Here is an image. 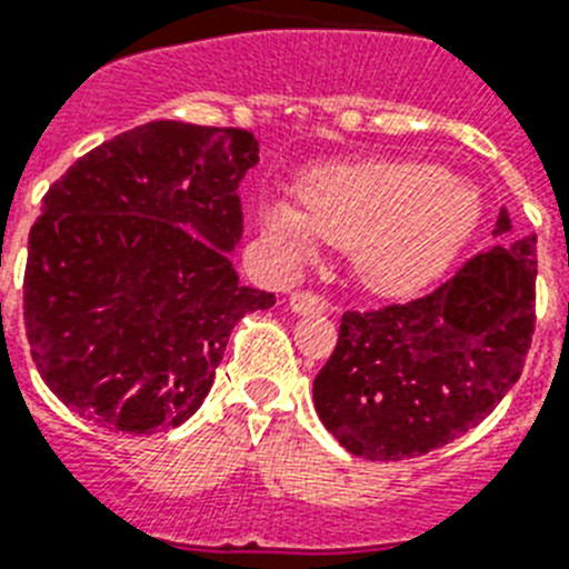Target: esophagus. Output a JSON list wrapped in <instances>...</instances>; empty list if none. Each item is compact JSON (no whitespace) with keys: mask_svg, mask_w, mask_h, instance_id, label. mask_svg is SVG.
Segmentation results:
<instances>
[{"mask_svg":"<svg viewBox=\"0 0 569 569\" xmlns=\"http://www.w3.org/2000/svg\"><path fill=\"white\" fill-rule=\"evenodd\" d=\"M289 307L298 315H323L329 309V303L321 295L315 292H295L292 298H289Z\"/></svg>","mask_w":569,"mask_h":569,"instance_id":"esophagus-1","label":"esophagus"}]
</instances>
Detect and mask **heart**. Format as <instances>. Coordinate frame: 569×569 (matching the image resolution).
<instances>
[{"label": "heart", "mask_w": 569, "mask_h": 569, "mask_svg": "<svg viewBox=\"0 0 569 569\" xmlns=\"http://www.w3.org/2000/svg\"><path fill=\"white\" fill-rule=\"evenodd\" d=\"M300 202H271L266 231L289 257L312 254L318 240L352 248L356 271L381 292H410L455 260L475 231V188L425 161L373 159L318 167Z\"/></svg>", "instance_id": "obj_1"}]
</instances>
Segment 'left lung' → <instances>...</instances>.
<instances>
[{
	"mask_svg": "<svg viewBox=\"0 0 569 569\" xmlns=\"http://www.w3.org/2000/svg\"><path fill=\"white\" fill-rule=\"evenodd\" d=\"M509 231L500 211L491 233ZM536 233L512 237L422 298L341 315L312 396L350 455L410 460L489 417L520 379L536 332Z\"/></svg>",
	"mask_w": 569,
	"mask_h": 569,
	"instance_id": "8db88e82",
	"label": "left lung"
}]
</instances>
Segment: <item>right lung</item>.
<instances>
[{"mask_svg": "<svg viewBox=\"0 0 569 569\" xmlns=\"http://www.w3.org/2000/svg\"><path fill=\"white\" fill-rule=\"evenodd\" d=\"M260 159L237 127L150 121L109 138L42 196L22 315L51 393L121 433L202 405L231 329L274 295L240 286L237 188Z\"/></svg>", "mask_w": 569, "mask_h": 569, "instance_id": "1", "label": "right lung"}]
</instances>
